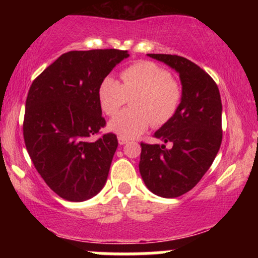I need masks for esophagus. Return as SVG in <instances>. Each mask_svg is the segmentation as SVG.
Returning a JSON list of instances; mask_svg holds the SVG:
<instances>
[{
    "label": "esophagus",
    "mask_w": 258,
    "mask_h": 258,
    "mask_svg": "<svg viewBox=\"0 0 258 258\" xmlns=\"http://www.w3.org/2000/svg\"><path fill=\"white\" fill-rule=\"evenodd\" d=\"M117 141H119L120 146H125V144L128 143V141H127V139H125V138H122V137L117 138Z\"/></svg>",
    "instance_id": "34e87169"
}]
</instances>
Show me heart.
<instances>
[{"label":"heart","mask_w":258,"mask_h":258,"mask_svg":"<svg viewBox=\"0 0 258 258\" xmlns=\"http://www.w3.org/2000/svg\"><path fill=\"white\" fill-rule=\"evenodd\" d=\"M121 84L111 76L100 82L98 100L109 116L116 114L131 98V109L121 111L109 122V130L120 137H138L152 123L159 127L173 117L182 99L179 85L171 74L153 61L142 60L130 65L120 74Z\"/></svg>","instance_id":"obj_1"}]
</instances>
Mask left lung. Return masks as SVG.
Wrapping results in <instances>:
<instances>
[{"label":"left lung","instance_id":"1","mask_svg":"<svg viewBox=\"0 0 258 258\" xmlns=\"http://www.w3.org/2000/svg\"><path fill=\"white\" fill-rule=\"evenodd\" d=\"M179 74L182 99L176 114L154 133L165 144L141 143L139 172L161 198H177L199 183L222 143V102L211 76L179 55L148 54Z\"/></svg>","mask_w":258,"mask_h":258}]
</instances>
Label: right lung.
<instances>
[{
  "label": "right lung",
  "instance_id": "add662e5",
  "mask_svg": "<svg viewBox=\"0 0 258 258\" xmlns=\"http://www.w3.org/2000/svg\"><path fill=\"white\" fill-rule=\"evenodd\" d=\"M120 49L61 54L32 82L23 133L32 164L47 185L68 201H85L104 186L117 148L114 133L90 142L105 126L98 87L120 61Z\"/></svg>",
  "mask_w": 258,
  "mask_h": 258
}]
</instances>
